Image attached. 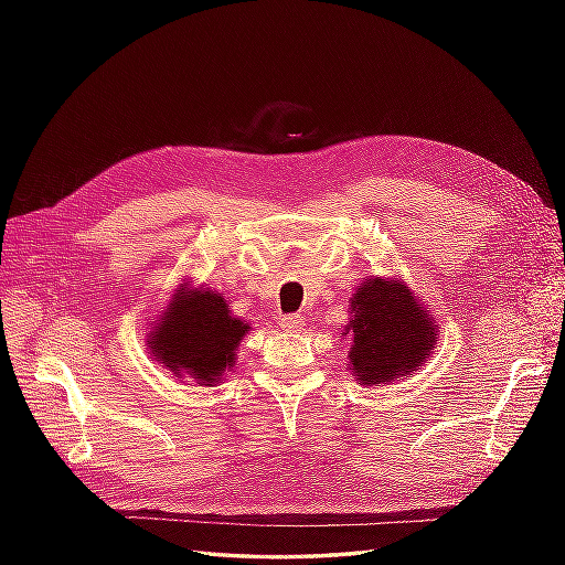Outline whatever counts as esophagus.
<instances>
[{
    "mask_svg": "<svg viewBox=\"0 0 565 565\" xmlns=\"http://www.w3.org/2000/svg\"><path fill=\"white\" fill-rule=\"evenodd\" d=\"M303 316H299V313H289V316H282L280 318V328L285 330V332H299L301 328H303Z\"/></svg>",
    "mask_w": 565,
    "mask_h": 565,
    "instance_id": "1",
    "label": "esophagus"
}]
</instances>
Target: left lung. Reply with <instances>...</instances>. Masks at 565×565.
I'll return each instance as SVG.
<instances>
[{"mask_svg": "<svg viewBox=\"0 0 565 565\" xmlns=\"http://www.w3.org/2000/svg\"><path fill=\"white\" fill-rule=\"evenodd\" d=\"M351 370L363 384H382L417 370L431 353L436 324L405 285L372 278L351 299Z\"/></svg>", "mask_w": 565, "mask_h": 565, "instance_id": "1", "label": "left lung"}]
</instances>
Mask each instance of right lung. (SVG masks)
<instances>
[{"mask_svg":"<svg viewBox=\"0 0 565 565\" xmlns=\"http://www.w3.org/2000/svg\"><path fill=\"white\" fill-rule=\"evenodd\" d=\"M158 332H152L150 349L174 374H191L200 384L221 380V372L233 367L235 349L249 324L228 313L224 297L204 289L181 285Z\"/></svg>","mask_w":565,"mask_h":565,"instance_id":"1","label":"right lung"}]
</instances>
